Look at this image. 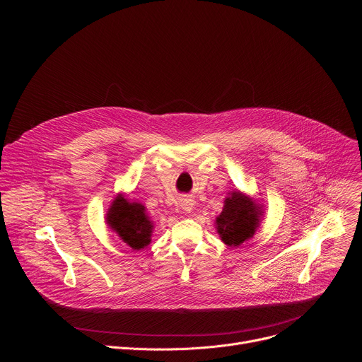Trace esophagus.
<instances>
[{"mask_svg": "<svg viewBox=\"0 0 362 362\" xmlns=\"http://www.w3.org/2000/svg\"><path fill=\"white\" fill-rule=\"evenodd\" d=\"M182 209L185 211V212H192V209H193V202L190 200V199H185L183 202H182Z\"/></svg>", "mask_w": 362, "mask_h": 362, "instance_id": "esophagus-1", "label": "esophagus"}]
</instances>
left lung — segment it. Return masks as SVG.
I'll list each match as a JSON object with an SVG mask.
<instances>
[{
	"instance_id": "1",
	"label": "left lung",
	"mask_w": 362,
	"mask_h": 362,
	"mask_svg": "<svg viewBox=\"0 0 362 362\" xmlns=\"http://www.w3.org/2000/svg\"><path fill=\"white\" fill-rule=\"evenodd\" d=\"M262 216L264 204L240 190H233L223 202V209L216 216L215 228L225 245L238 247L253 238L259 229Z\"/></svg>"
}]
</instances>
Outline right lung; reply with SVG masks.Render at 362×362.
<instances>
[{"instance_id":"right-lung-1","label":"right lung","mask_w":362,"mask_h":362,"mask_svg":"<svg viewBox=\"0 0 362 362\" xmlns=\"http://www.w3.org/2000/svg\"><path fill=\"white\" fill-rule=\"evenodd\" d=\"M107 226L133 250L144 249L151 242V233L154 223L146 208L126 197L124 193H119L106 214Z\"/></svg>"}]
</instances>
